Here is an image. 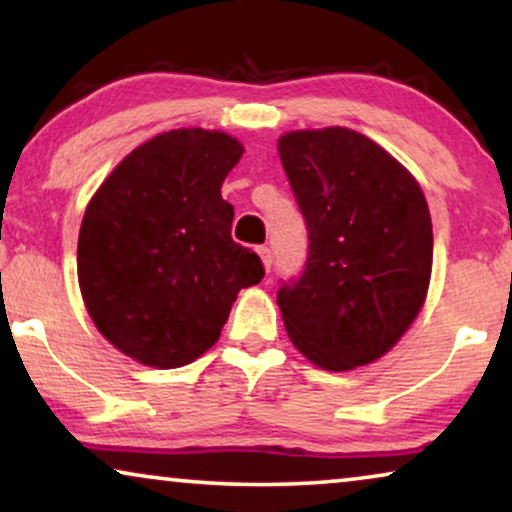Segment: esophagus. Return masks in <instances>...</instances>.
<instances>
[{"mask_svg":"<svg viewBox=\"0 0 512 512\" xmlns=\"http://www.w3.org/2000/svg\"><path fill=\"white\" fill-rule=\"evenodd\" d=\"M256 251H258V256H261L265 270L270 272V268H272V251H270V247H265V244H263V247H258Z\"/></svg>","mask_w":512,"mask_h":512,"instance_id":"esophagus-1","label":"esophagus"}]
</instances>
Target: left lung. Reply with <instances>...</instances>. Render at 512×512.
<instances>
[{"label":"left lung","instance_id":"obj_1","mask_svg":"<svg viewBox=\"0 0 512 512\" xmlns=\"http://www.w3.org/2000/svg\"><path fill=\"white\" fill-rule=\"evenodd\" d=\"M307 226V261L277 305L300 354L352 370L387 354L422 310L433 263L429 205L382 146L347 128L279 137Z\"/></svg>","mask_w":512,"mask_h":512}]
</instances>
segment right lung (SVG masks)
<instances>
[{
	"label": "right lung",
	"mask_w": 512,
	"mask_h": 512,
	"mask_svg": "<svg viewBox=\"0 0 512 512\" xmlns=\"http://www.w3.org/2000/svg\"><path fill=\"white\" fill-rule=\"evenodd\" d=\"M226 132L179 128L137 146L79 230V286L97 331L144 366L179 368L219 340L237 291L265 270L230 237L221 184L242 158Z\"/></svg>",
	"instance_id": "add662e5"
}]
</instances>
